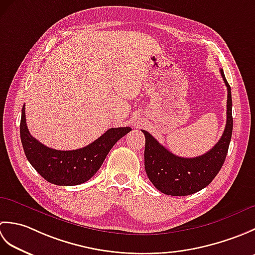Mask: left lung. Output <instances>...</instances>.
Listing matches in <instances>:
<instances>
[{
	"mask_svg": "<svg viewBox=\"0 0 255 255\" xmlns=\"http://www.w3.org/2000/svg\"><path fill=\"white\" fill-rule=\"evenodd\" d=\"M221 77L228 91L227 123L223 136L213 149L196 158H181L170 152L151 134L142 130L145 137L144 169L154 187L171 196H186L205 188L218 174L228 153L232 134L231 89L223 69Z\"/></svg>",
	"mask_w": 255,
	"mask_h": 255,
	"instance_id": "8db88e82",
	"label": "left lung"
}]
</instances>
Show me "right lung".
<instances>
[{
    "label": "right lung",
    "mask_w": 255,
    "mask_h": 255,
    "mask_svg": "<svg viewBox=\"0 0 255 255\" xmlns=\"http://www.w3.org/2000/svg\"><path fill=\"white\" fill-rule=\"evenodd\" d=\"M130 127L111 128L84 148L62 151L46 147L31 136L26 125L25 105L21 108L20 140L27 160L49 183L60 186L79 185L99 171L108 152Z\"/></svg>",
    "instance_id": "1"
}]
</instances>
